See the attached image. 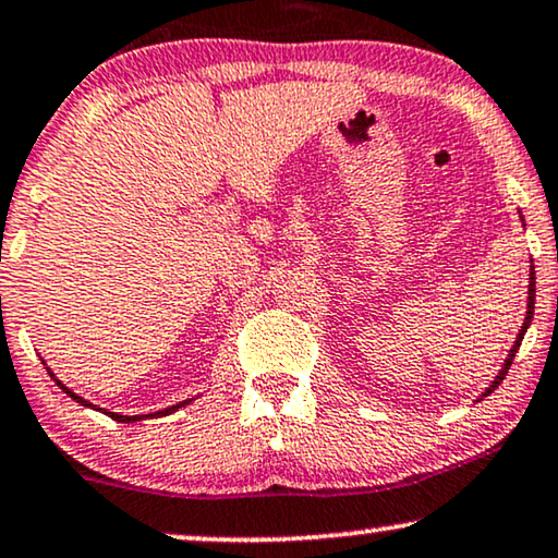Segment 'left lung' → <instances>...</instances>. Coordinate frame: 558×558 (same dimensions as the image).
I'll list each match as a JSON object with an SVG mask.
<instances>
[{
  "instance_id": "1",
  "label": "left lung",
  "mask_w": 558,
  "mask_h": 558,
  "mask_svg": "<svg viewBox=\"0 0 558 558\" xmlns=\"http://www.w3.org/2000/svg\"><path fill=\"white\" fill-rule=\"evenodd\" d=\"M520 220H523V215H520ZM527 313H525V320H523V325H520V332H518V338H515V343H512V349H510V353H508V359H505V364H502V368H500V374L495 376V381H492V385L484 389L482 392V397H487V395H492L495 392L497 387L502 385V379L505 376H508V368L512 366V359H515V353H518V349H520V343H523V336H525V330H527V325H531V320H533V305H535V271H533V266H531V274H527Z\"/></svg>"
}]
</instances>
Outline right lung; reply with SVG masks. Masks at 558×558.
<instances>
[{
  "instance_id": "right-lung-1",
  "label": "right lung",
  "mask_w": 558,
  "mask_h": 558,
  "mask_svg": "<svg viewBox=\"0 0 558 558\" xmlns=\"http://www.w3.org/2000/svg\"><path fill=\"white\" fill-rule=\"evenodd\" d=\"M46 368H48V366H46ZM48 372H50V368H48ZM50 376H53V379H56V374H50ZM56 385L61 387L63 392H66V395L71 397V400H76L78 404H84V408H92V410H102V408H97V404H92L89 400H84V397H78L76 392H71V389H69L66 385H63L61 379H56ZM190 402H192V400H184V402H179V404H171V408H166V410L150 412V415H120V412H107V410H102V412H105V415H110L112 421H118V423H137V421H143V417H163V415H171V412H177L179 408H184V404H190Z\"/></svg>"
}]
</instances>
